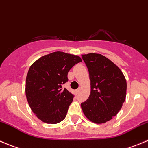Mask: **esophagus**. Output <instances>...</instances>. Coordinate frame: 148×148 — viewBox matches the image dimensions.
Returning <instances> with one entry per match:
<instances>
[{
	"label": "esophagus",
	"mask_w": 148,
	"mask_h": 148,
	"mask_svg": "<svg viewBox=\"0 0 148 148\" xmlns=\"http://www.w3.org/2000/svg\"><path fill=\"white\" fill-rule=\"evenodd\" d=\"M80 92V88H79V89H77V90H76V92H77V94H79Z\"/></svg>",
	"instance_id": "esophagus-1"
}]
</instances>
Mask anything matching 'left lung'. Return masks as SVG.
<instances>
[{
    "mask_svg": "<svg viewBox=\"0 0 148 148\" xmlns=\"http://www.w3.org/2000/svg\"><path fill=\"white\" fill-rule=\"evenodd\" d=\"M89 70L91 92L81 104L87 119L102 124L117 115L125 101L127 82L117 66L99 53L82 55Z\"/></svg>",
    "mask_w": 148,
    "mask_h": 148,
    "instance_id": "1",
    "label": "left lung"
}]
</instances>
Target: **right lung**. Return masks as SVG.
<instances>
[{
	"instance_id": "1",
	"label": "right lung",
	"mask_w": 148,
	"mask_h": 148,
	"mask_svg": "<svg viewBox=\"0 0 148 148\" xmlns=\"http://www.w3.org/2000/svg\"><path fill=\"white\" fill-rule=\"evenodd\" d=\"M82 62L76 55L53 52L36 61L26 80V99L33 112L48 124L62 122L66 116L74 95L62 85L68 81V72Z\"/></svg>"
}]
</instances>
